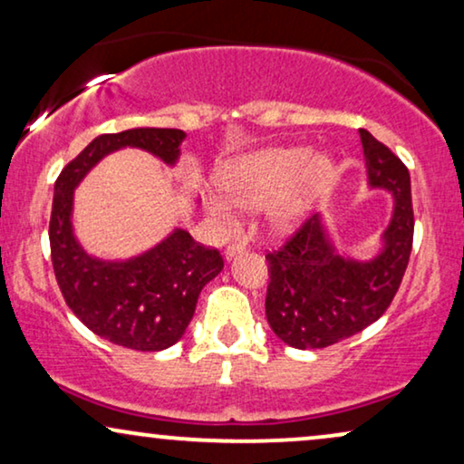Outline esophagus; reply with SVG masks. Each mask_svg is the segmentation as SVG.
<instances>
[{
    "label": "esophagus",
    "instance_id": "34e87169",
    "mask_svg": "<svg viewBox=\"0 0 464 464\" xmlns=\"http://www.w3.org/2000/svg\"><path fill=\"white\" fill-rule=\"evenodd\" d=\"M246 249V245L245 243H230L226 246V259H232L234 256H238V253H243Z\"/></svg>",
    "mask_w": 464,
    "mask_h": 464
}]
</instances>
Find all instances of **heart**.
I'll use <instances>...</instances> for the list:
<instances>
[{"label":"heart","mask_w":464,"mask_h":464,"mask_svg":"<svg viewBox=\"0 0 464 464\" xmlns=\"http://www.w3.org/2000/svg\"><path fill=\"white\" fill-rule=\"evenodd\" d=\"M334 164L327 156L308 148H270L230 160L221 170L226 198L238 208L262 207L270 202L268 219L276 230H289L306 218L314 194L325 186ZM208 213L219 230L237 227V215L219 196L208 198Z\"/></svg>","instance_id":"b5f03b06"}]
</instances>
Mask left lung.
I'll return each mask as SVG.
<instances>
[{"label": "left lung", "mask_w": 464, "mask_h": 464, "mask_svg": "<svg viewBox=\"0 0 464 464\" xmlns=\"http://www.w3.org/2000/svg\"><path fill=\"white\" fill-rule=\"evenodd\" d=\"M367 181L392 192L391 224L376 257L359 262L340 256L323 227L321 215L304 221L281 249L266 256V316L285 344L308 351L351 338L384 314L408 268L414 240L410 173L405 164L359 129Z\"/></svg>", "instance_id": "1"}]
</instances>
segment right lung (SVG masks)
I'll list each match as a JSON object with an SVG mask.
<instances>
[{
	"mask_svg": "<svg viewBox=\"0 0 464 464\" xmlns=\"http://www.w3.org/2000/svg\"><path fill=\"white\" fill-rule=\"evenodd\" d=\"M186 132L130 129L92 139L54 183L50 256L61 294L84 325L113 344L154 353L173 346L192 321L202 287L224 268L218 249L196 243L177 227L154 249L126 262H105L82 249L73 237V189L111 151L139 148L175 164Z\"/></svg>",
	"mask_w": 464,
	"mask_h": 464,
	"instance_id": "add662e5",
	"label": "right lung"
}]
</instances>
